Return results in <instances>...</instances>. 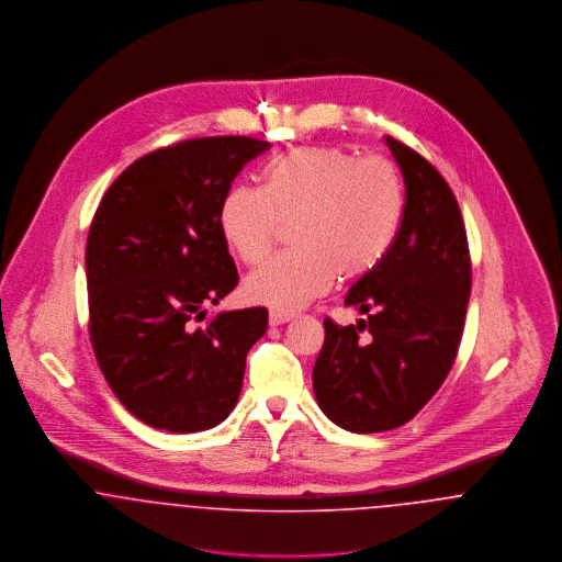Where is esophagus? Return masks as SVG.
I'll return each mask as SVG.
<instances>
[{"instance_id": "esophagus-1", "label": "esophagus", "mask_w": 562, "mask_h": 562, "mask_svg": "<svg viewBox=\"0 0 562 562\" xmlns=\"http://www.w3.org/2000/svg\"><path fill=\"white\" fill-rule=\"evenodd\" d=\"M289 321H293V314H289V312H280V310L269 312V324L271 326H278V324H284Z\"/></svg>"}]
</instances>
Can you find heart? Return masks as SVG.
<instances>
[{"label": "heart", "mask_w": 562, "mask_h": 562, "mask_svg": "<svg viewBox=\"0 0 562 562\" xmlns=\"http://www.w3.org/2000/svg\"><path fill=\"white\" fill-rule=\"evenodd\" d=\"M404 189L394 164L356 158L341 147H301L269 166L266 188L232 189L218 227L246 266H259L284 225L294 252L273 257L244 291L250 301L296 310L326 293L335 278L356 282L390 255L401 229Z\"/></svg>", "instance_id": "heart-1"}]
</instances>
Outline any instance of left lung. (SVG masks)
<instances>
[{
    "instance_id": "8db88e82",
    "label": "left lung",
    "mask_w": 562,
    "mask_h": 562,
    "mask_svg": "<svg viewBox=\"0 0 562 562\" xmlns=\"http://www.w3.org/2000/svg\"><path fill=\"white\" fill-rule=\"evenodd\" d=\"M385 143L404 179L398 238L346 296L364 318L324 321L312 374L322 413L356 434L401 428L438 392L457 358L472 289L465 225L449 183L408 145L394 136Z\"/></svg>"
}]
</instances>
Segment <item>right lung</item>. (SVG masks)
<instances>
[{
	"mask_svg": "<svg viewBox=\"0 0 562 562\" xmlns=\"http://www.w3.org/2000/svg\"><path fill=\"white\" fill-rule=\"evenodd\" d=\"M269 147L250 136L161 147L133 161L94 213L90 341L115 398L151 428L211 429L240 398L246 353L263 337L268 310L198 322L240 280L218 213L241 168Z\"/></svg>",
	"mask_w": 562,
	"mask_h": 562,
	"instance_id": "right-lung-1",
	"label": "right lung"
}]
</instances>
